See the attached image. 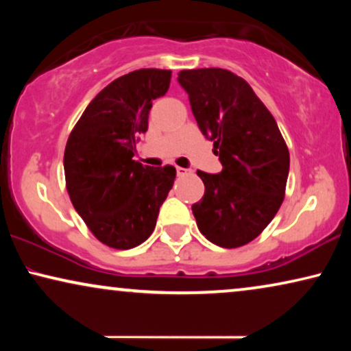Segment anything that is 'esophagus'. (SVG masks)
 Returning a JSON list of instances; mask_svg holds the SVG:
<instances>
[{
  "label": "esophagus",
  "instance_id": "34e87169",
  "mask_svg": "<svg viewBox=\"0 0 351 351\" xmlns=\"http://www.w3.org/2000/svg\"><path fill=\"white\" fill-rule=\"evenodd\" d=\"M176 172H177V176L179 177H182V176H186L189 174V169H184V167H176Z\"/></svg>",
  "mask_w": 351,
  "mask_h": 351
}]
</instances>
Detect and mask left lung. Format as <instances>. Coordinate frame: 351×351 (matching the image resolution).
<instances>
[{"mask_svg": "<svg viewBox=\"0 0 351 351\" xmlns=\"http://www.w3.org/2000/svg\"><path fill=\"white\" fill-rule=\"evenodd\" d=\"M196 123L223 169L198 171L204 196L191 206L199 232L220 247L251 243L285 199L289 150L280 128L247 81L223 69L182 70Z\"/></svg>", "mask_w": 351, "mask_h": 351, "instance_id": "1", "label": "left lung"}]
</instances>
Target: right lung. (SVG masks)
<instances>
[{
	"instance_id": "obj_1",
	"label": "right lung",
	"mask_w": 351,
	"mask_h": 351,
	"mask_svg": "<svg viewBox=\"0 0 351 351\" xmlns=\"http://www.w3.org/2000/svg\"><path fill=\"white\" fill-rule=\"evenodd\" d=\"M171 70L141 69L95 95L70 132L64 153L71 204L90 233L113 249L142 244L174 185L176 167L132 160L147 132L153 100L169 89Z\"/></svg>"
}]
</instances>
